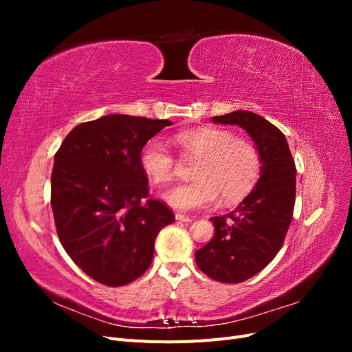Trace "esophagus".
<instances>
[{"label":"esophagus","instance_id":"obj_1","mask_svg":"<svg viewBox=\"0 0 352 352\" xmlns=\"http://www.w3.org/2000/svg\"><path fill=\"white\" fill-rule=\"evenodd\" d=\"M176 220H179V221H185V223H189V221H192V217L185 216V214H180V212H176Z\"/></svg>","mask_w":352,"mask_h":352}]
</instances>
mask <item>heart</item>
Segmentation results:
<instances>
[{"instance_id": "obj_1", "label": "heart", "mask_w": 352, "mask_h": 352, "mask_svg": "<svg viewBox=\"0 0 352 352\" xmlns=\"http://www.w3.org/2000/svg\"><path fill=\"white\" fill-rule=\"evenodd\" d=\"M175 144L186 160H197L192 182L163 194L177 210H199L211 206L219 195L223 202H236L258 184L263 160L251 141L236 138L221 127H199L175 135ZM140 166L153 184H167L175 177L176 158L158 140H150L140 153Z\"/></svg>"}]
</instances>
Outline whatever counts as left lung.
<instances>
[{
	"instance_id": "left-lung-1",
	"label": "left lung",
	"mask_w": 352,
	"mask_h": 352,
	"mask_svg": "<svg viewBox=\"0 0 352 352\" xmlns=\"http://www.w3.org/2000/svg\"><path fill=\"white\" fill-rule=\"evenodd\" d=\"M212 122L241 126L263 160L257 186L229 214L210 219L214 236L195 252L197 265L208 278L241 283L260 273L282 248L294 214L296 167L285 135L264 117L238 110Z\"/></svg>"
}]
</instances>
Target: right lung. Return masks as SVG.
Masks as SVG:
<instances>
[{"instance_id": "obj_1", "label": "right lung", "mask_w": 352, "mask_h": 352, "mask_svg": "<svg viewBox=\"0 0 352 352\" xmlns=\"http://www.w3.org/2000/svg\"><path fill=\"white\" fill-rule=\"evenodd\" d=\"M172 122L110 114L78 124L54 157L51 207L58 239L89 278L105 286L136 280L151 265L158 232L175 221L150 198L141 148Z\"/></svg>"}]
</instances>
